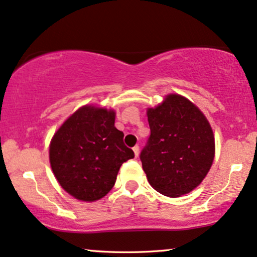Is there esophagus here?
Segmentation results:
<instances>
[{
	"label": "esophagus",
	"instance_id": "34e87169",
	"mask_svg": "<svg viewBox=\"0 0 257 257\" xmlns=\"http://www.w3.org/2000/svg\"><path fill=\"white\" fill-rule=\"evenodd\" d=\"M133 150H134L135 156H136V157H139V154H140V147H139V146H135L134 148H133Z\"/></svg>",
	"mask_w": 257,
	"mask_h": 257
}]
</instances>
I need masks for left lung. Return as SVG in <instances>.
I'll return each instance as SVG.
<instances>
[{
    "label": "left lung",
    "instance_id": "8db88e82",
    "mask_svg": "<svg viewBox=\"0 0 257 257\" xmlns=\"http://www.w3.org/2000/svg\"><path fill=\"white\" fill-rule=\"evenodd\" d=\"M150 136L140 154L154 189L169 197L190 193L209 172L215 140L211 126L194 103L181 95H168L147 111Z\"/></svg>",
    "mask_w": 257,
    "mask_h": 257
}]
</instances>
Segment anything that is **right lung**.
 Wrapping results in <instances>:
<instances>
[{
    "label": "right lung",
    "instance_id": "obj_1",
    "mask_svg": "<svg viewBox=\"0 0 257 257\" xmlns=\"http://www.w3.org/2000/svg\"><path fill=\"white\" fill-rule=\"evenodd\" d=\"M115 128V111L84 105L55 133L49 148L53 173L61 187L81 201L105 196L123 162L134 152Z\"/></svg>",
    "mask_w": 257,
    "mask_h": 257
}]
</instances>
